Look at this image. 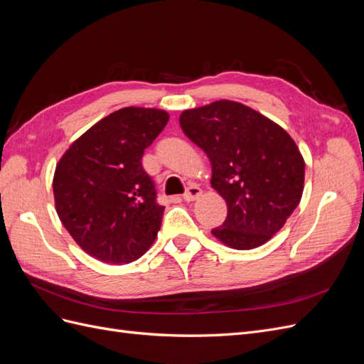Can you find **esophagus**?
<instances>
[{
  "label": "esophagus",
  "mask_w": 364,
  "mask_h": 364,
  "mask_svg": "<svg viewBox=\"0 0 364 364\" xmlns=\"http://www.w3.org/2000/svg\"><path fill=\"white\" fill-rule=\"evenodd\" d=\"M202 196V190L199 188V186H188V188H186V191L183 193V200H186V202H193V200H197L199 199V197Z\"/></svg>",
  "instance_id": "1"
}]
</instances>
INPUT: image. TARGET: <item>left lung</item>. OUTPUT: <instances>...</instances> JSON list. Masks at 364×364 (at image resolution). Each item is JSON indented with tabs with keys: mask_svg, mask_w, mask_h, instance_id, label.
<instances>
[{
	"mask_svg": "<svg viewBox=\"0 0 364 364\" xmlns=\"http://www.w3.org/2000/svg\"><path fill=\"white\" fill-rule=\"evenodd\" d=\"M183 134L211 161V186L228 205V217L211 234L228 247L262 246L299 205L305 161L279 124L243 103L218 100L186 109Z\"/></svg>",
	"mask_w": 364,
	"mask_h": 364,
	"instance_id": "obj_1",
	"label": "left lung"
}]
</instances>
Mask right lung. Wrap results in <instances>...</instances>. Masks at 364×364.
Returning a JSON list of instances; mask_svg holds the SVG:
<instances>
[{
	"label": "right lung",
	"instance_id": "obj_1",
	"mask_svg": "<svg viewBox=\"0 0 364 364\" xmlns=\"http://www.w3.org/2000/svg\"><path fill=\"white\" fill-rule=\"evenodd\" d=\"M168 118L155 107L118 109L59 159L53 178L56 213L87 255L119 266L155 243L164 206L141 159Z\"/></svg>",
	"mask_w": 364,
	"mask_h": 364
}]
</instances>
